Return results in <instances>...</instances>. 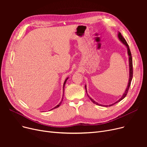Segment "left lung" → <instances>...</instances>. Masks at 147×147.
<instances>
[{"mask_svg": "<svg viewBox=\"0 0 147 147\" xmlns=\"http://www.w3.org/2000/svg\"><path fill=\"white\" fill-rule=\"evenodd\" d=\"M118 37H119V38L120 39V40L123 44H125V46H126V47H127V53H128V55H129V69H130V71H129V83H128L127 88V89H126V91H125V94L123 95V96H121V98L119 100H118V101L115 102V103L112 104L111 105H102L98 104L97 102H96L94 101V100L93 99H92V98L87 94L89 98V99L91 100V101H92V102H93V103H94V104H95L96 105H100V106L101 105V106H104V107H108V106H110H110H111V105H113L115 104H116V103L120 102V101H121V100H122L123 98H125L126 97V95H127V92H128V90H129V89L130 86L131 81H132V78H133V64H132V54H131V52H130V49H129V45H128L127 42L126 41L125 38L123 37V36L121 35V34L120 33H119ZM85 89H86V85H85ZM86 94H87V91H86Z\"/></svg>", "mask_w": 147, "mask_h": 147, "instance_id": "left-lung-1", "label": "left lung"}]
</instances>
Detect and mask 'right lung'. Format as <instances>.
I'll use <instances>...</instances> for the list:
<instances>
[{"label":"right lung","mask_w":147,"mask_h":147,"mask_svg":"<svg viewBox=\"0 0 147 147\" xmlns=\"http://www.w3.org/2000/svg\"><path fill=\"white\" fill-rule=\"evenodd\" d=\"M67 79H68V78H67L66 79H65V82H64V86H63V95H64V86H65V83H66V82H67ZM63 96H63V98H62V100H61V101L59 102V104H58V105H57L56 107H55L53 108V109H52V110H53V109H57V108H58V107H59V105L61 104V103H62V102H63Z\"/></svg>","instance_id":"add662e5"}]
</instances>
